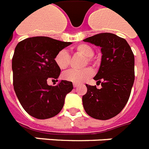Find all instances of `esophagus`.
I'll use <instances>...</instances> for the list:
<instances>
[{
  "mask_svg": "<svg viewBox=\"0 0 149 149\" xmlns=\"http://www.w3.org/2000/svg\"><path fill=\"white\" fill-rule=\"evenodd\" d=\"M73 85H74V88H77V87L78 86V84H75V83H74Z\"/></svg>",
  "mask_w": 149,
  "mask_h": 149,
  "instance_id": "1",
  "label": "esophagus"
}]
</instances>
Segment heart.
Segmentation results:
<instances>
[{"label":"heart","mask_w":149,"mask_h":149,"mask_svg":"<svg viewBox=\"0 0 149 149\" xmlns=\"http://www.w3.org/2000/svg\"><path fill=\"white\" fill-rule=\"evenodd\" d=\"M74 52L77 54H81L85 57L84 64L87 65L88 63L95 62V58H93L94 49L87 44H79L74 47ZM71 61V57L68 53L66 50H61L54 56V62L56 65L61 70L66 69L68 68ZM93 69L90 67L84 68L80 70H69L63 73L62 77L65 80L73 82L75 84H81L82 82L85 81L88 78L93 75Z\"/></svg>","instance_id":"b5f03b06"}]
</instances>
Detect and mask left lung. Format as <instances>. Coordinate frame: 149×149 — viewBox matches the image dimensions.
I'll list each match as a JSON object with an SVG mask.
<instances>
[{
  "label": "left lung",
  "instance_id": "left-lung-1",
  "mask_svg": "<svg viewBox=\"0 0 149 149\" xmlns=\"http://www.w3.org/2000/svg\"><path fill=\"white\" fill-rule=\"evenodd\" d=\"M101 47L102 62L94 78L102 88L86 84L82 97L89 116L108 120L119 114L127 104L135 81V57L125 39L111 33H100L83 40Z\"/></svg>",
  "mask_w": 149,
  "mask_h": 149
}]
</instances>
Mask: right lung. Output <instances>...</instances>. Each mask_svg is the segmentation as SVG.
Returning a JSON list of instances; mask_svg holds the SVG:
<instances>
[{"label":"right lung","instance_id":"1","mask_svg":"<svg viewBox=\"0 0 149 149\" xmlns=\"http://www.w3.org/2000/svg\"><path fill=\"white\" fill-rule=\"evenodd\" d=\"M48 37L28 38L17 45L12 58L13 85L21 106L32 117L47 119L62 109L65 96L73 89L72 82L58 81L61 69L54 62L59 51L71 45Z\"/></svg>","mask_w":149,"mask_h":149}]
</instances>
